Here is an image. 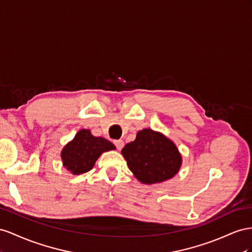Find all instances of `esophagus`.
I'll return each instance as SVG.
<instances>
[{"mask_svg":"<svg viewBox=\"0 0 252 252\" xmlns=\"http://www.w3.org/2000/svg\"><path fill=\"white\" fill-rule=\"evenodd\" d=\"M114 145L116 146L117 150H121L122 148H124V146H125V142H124V140H115L114 141Z\"/></svg>","mask_w":252,"mask_h":252,"instance_id":"esophagus-1","label":"esophagus"}]
</instances>
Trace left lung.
I'll use <instances>...</instances> for the list:
<instances>
[{"instance_id": "1", "label": "left lung", "mask_w": 252, "mask_h": 252, "mask_svg": "<svg viewBox=\"0 0 252 252\" xmlns=\"http://www.w3.org/2000/svg\"><path fill=\"white\" fill-rule=\"evenodd\" d=\"M121 154L134 176L147 185L166 182L175 176L183 161L175 143L151 128L139 131L135 140L122 149Z\"/></svg>"}]
</instances>
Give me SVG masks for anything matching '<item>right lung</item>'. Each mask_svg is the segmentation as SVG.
I'll use <instances>...</instances> for the list:
<instances>
[{
	"mask_svg": "<svg viewBox=\"0 0 252 252\" xmlns=\"http://www.w3.org/2000/svg\"><path fill=\"white\" fill-rule=\"evenodd\" d=\"M115 146L102 137H95L90 130H80L74 139L61 151L63 166L74 175L83 174L93 169L103 152L115 150Z\"/></svg>",
	"mask_w": 252,
	"mask_h": 252,
	"instance_id": "right-lung-1",
	"label": "right lung"
}]
</instances>
